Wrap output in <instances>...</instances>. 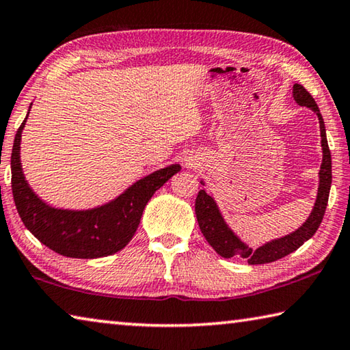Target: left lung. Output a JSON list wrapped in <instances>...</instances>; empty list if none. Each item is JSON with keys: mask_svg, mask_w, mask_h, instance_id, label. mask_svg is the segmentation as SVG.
<instances>
[{"mask_svg": "<svg viewBox=\"0 0 350 350\" xmlns=\"http://www.w3.org/2000/svg\"><path fill=\"white\" fill-rule=\"evenodd\" d=\"M292 96L295 102L299 106H306V108H310L315 112L319 122L323 162L318 173V191L313 208L309 217L304 221V224H301V227L296 228L295 232L286 236H281V238L270 239L253 250L245 241H242L239 236L234 233V230L230 227L227 221H225L222 211L219 208L216 199L213 198V194L206 193L205 189H200L196 198V206H194L200 232L205 236V239L208 241V244L215 248L216 253L221 254L222 258H242L250 265L273 262V260H278L287 256L290 253H293L296 248H299L306 241H309L312 236L317 233L319 224L323 221L332 183V157L327 145V137H325L324 120L317 102L313 100L310 94L304 90L303 85L295 83ZM200 183L205 187L204 179H200Z\"/></svg>", "mask_w": 350, "mask_h": 350, "instance_id": "left-lung-1", "label": "left lung"}]
</instances>
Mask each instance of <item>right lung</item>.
<instances>
[{
  "instance_id": "add662e5",
  "label": "right lung",
  "mask_w": 350,
  "mask_h": 350,
  "mask_svg": "<svg viewBox=\"0 0 350 350\" xmlns=\"http://www.w3.org/2000/svg\"><path fill=\"white\" fill-rule=\"evenodd\" d=\"M32 106V105H31ZM29 106V111H31ZM29 112L16 131L12 148V193L23 224L41 244L66 258L109 256L128 245L137 230L148 200L180 171L179 163L152 171L135 180L109 202L85 210L52 206L38 198L26 180L21 165V134Z\"/></svg>"
}]
</instances>
